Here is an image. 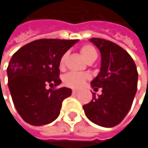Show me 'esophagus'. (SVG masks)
Listing matches in <instances>:
<instances>
[{"mask_svg":"<svg viewBox=\"0 0 148 148\" xmlns=\"http://www.w3.org/2000/svg\"><path fill=\"white\" fill-rule=\"evenodd\" d=\"M78 92H78L77 90H73V91H72V94H73V95H76Z\"/></svg>","mask_w":148,"mask_h":148,"instance_id":"1","label":"esophagus"}]
</instances>
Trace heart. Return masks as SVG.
<instances>
[{
  "mask_svg": "<svg viewBox=\"0 0 148 148\" xmlns=\"http://www.w3.org/2000/svg\"><path fill=\"white\" fill-rule=\"evenodd\" d=\"M80 53L87 62L92 59H96L98 56L96 49L91 45H83L80 48ZM67 58H68V53H64L61 56L60 62H59V67L61 69H64L66 62H67ZM88 79H89V76L87 74L71 72L64 76L63 82L67 86H69L71 88H79L85 84L86 80Z\"/></svg>",
  "mask_w": 148,
  "mask_h": 148,
  "instance_id": "b5f03b06",
  "label": "heart"
}]
</instances>
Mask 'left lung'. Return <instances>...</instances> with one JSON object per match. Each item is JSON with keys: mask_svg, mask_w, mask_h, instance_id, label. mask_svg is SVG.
<instances>
[{"mask_svg": "<svg viewBox=\"0 0 148 148\" xmlns=\"http://www.w3.org/2000/svg\"><path fill=\"white\" fill-rule=\"evenodd\" d=\"M90 41L101 53L100 73L91 85L97 90V87L102 88V94L96 97L92 93V101L83 105V109L91 122L111 128L123 120L132 106L138 72L133 58L121 46L103 38Z\"/></svg>", "mask_w": 148, "mask_h": 148, "instance_id": "obj_1", "label": "left lung"}]
</instances>
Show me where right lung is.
<instances>
[{"label": "right lung", "mask_w": 148, "mask_h": 148, "mask_svg": "<svg viewBox=\"0 0 148 148\" xmlns=\"http://www.w3.org/2000/svg\"><path fill=\"white\" fill-rule=\"evenodd\" d=\"M77 39H38L21 47L12 56L7 72L15 108L25 122L42 126L56 120L62 101L71 96L67 87L49 88L61 84V56Z\"/></svg>", "instance_id": "obj_1"}]
</instances>
